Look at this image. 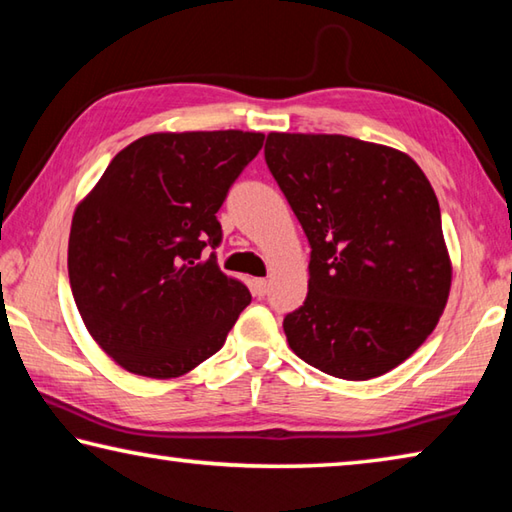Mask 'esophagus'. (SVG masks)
<instances>
[{"label":"esophagus","mask_w":512,"mask_h":512,"mask_svg":"<svg viewBox=\"0 0 512 512\" xmlns=\"http://www.w3.org/2000/svg\"><path fill=\"white\" fill-rule=\"evenodd\" d=\"M250 287H253V293H255V296L262 298V296H266V291H268V282L264 280V277H255V280H253V284H250Z\"/></svg>","instance_id":"34e87169"}]
</instances>
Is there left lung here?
I'll return each mask as SVG.
<instances>
[{
  "label": "left lung",
  "mask_w": 512,
  "mask_h": 512,
  "mask_svg": "<svg viewBox=\"0 0 512 512\" xmlns=\"http://www.w3.org/2000/svg\"><path fill=\"white\" fill-rule=\"evenodd\" d=\"M264 158L309 239V293L284 316L291 350L366 381L438 325L452 287L440 205L409 155L345 135L271 133Z\"/></svg>",
  "instance_id": "left-lung-1"
}]
</instances>
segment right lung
<instances>
[{"label":"right lung","instance_id":"1","mask_svg":"<svg viewBox=\"0 0 512 512\" xmlns=\"http://www.w3.org/2000/svg\"><path fill=\"white\" fill-rule=\"evenodd\" d=\"M262 133H153L119 151L76 207L67 268L85 327L121 368L185 375L225 343L250 291L225 275L216 212Z\"/></svg>","mask_w":512,"mask_h":512}]
</instances>
